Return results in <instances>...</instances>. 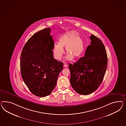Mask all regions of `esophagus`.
<instances>
[{
    "mask_svg": "<svg viewBox=\"0 0 126 126\" xmlns=\"http://www.w3.org/2000/svg\"><path fill=\"white\" fill-rule=\"evenodd\" d=\"M68 66V65L66 63H64V67H67Z\"/></svg>",
    "mask_w": 126,
    "mask_h": 126,
    "instance_id": "1",
    "label": "esophagus"
}]
</instances>
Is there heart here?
Listing matches in <instances>:
<instances>
[{
    "label": "heart",
    "mask_w": 126,
    "mask_h": 126,
    "mask_svg": "<svg viewBox=\"0 0 126 126\" xmlns=\"http://www.w3.org/2000/svg\"><path fill=\"white\" fill-rule=\"evenodd\" d=\"M59 44L54 45L53 53L54 58L61 60L64 53L63 48L65 47L66 53V59L72 61L79 58L84 51V44L78 33L74 31H70L61 35L59 39Z\"/></svg>",
    "instance_id": "heart-1"
}]
</instances>
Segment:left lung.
<instances>
[{"instance_id": "8db88e82", "label": "left lung", "mask_w": 126, "mask_h": 126, "mask_svg": "<svg viewBox=\"0 0 126 126\" xmlns=\"http://www.w3.org/2000/svg\"><path fill=\"white\" fill-rule=\"evenodd\" d=\"M85 55L73 64H70L71 85L79 94L88 95L102 83L107 66V55L102 42L93 34Z\"/></svg>"}]
</instances>
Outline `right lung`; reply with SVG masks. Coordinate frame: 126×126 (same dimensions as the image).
<instances>
[{
	"mask_svg": "<svg viewBox=\"0 0 126 126\" xmlns=\"http://www.w3.org/2000/svg\"><path fill=\"white\" fill-rule=\"evenodd\" d=\"M50 31L46 28L35 33L24 45L20 55L21 77L32 93L40 97L51 94L63 69V63L54 59Z\"/></svg>",
	"mask_w": 126,
	"mask_h": 126,
	"instance_id": "right-lung-1",
	"label": "right lung"
}]
</instances>
